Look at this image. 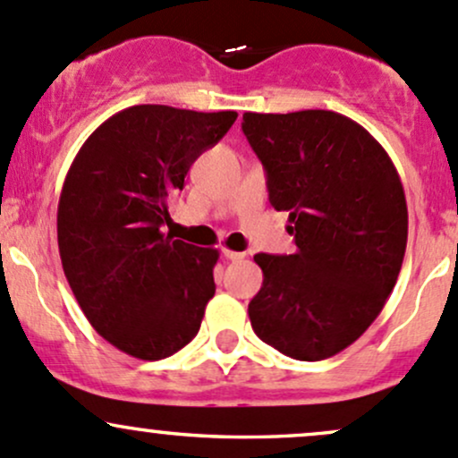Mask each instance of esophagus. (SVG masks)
Returning a JSON list of instances; mask_svg holds the SVG:
<instances>
[{"instance_id": "esophagus-1", "label": "esophagus", "mask_w": 458, "mask_h": 458, "mask_svg": "<svg viewBox=\"0 0 458 458\" xmlns=\"http://www.w3.org/2000/svg\"><path fill=\"white\" fill-rule=\"evenodd\" d=\"M221 254H224L228 261H242V259L245 257L243 252H237V250H228V248H221Z\"/></svg>"}]
</instances>
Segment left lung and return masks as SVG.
Here are the masks:
<instances>
[{
	"mask_svg": "<svg viewBox=\"0 0 458 458\" xmlns=\"http://www.w3.org/2000/svg\"><path fill=\"white\" fill-rule=\"evenodd\" d=\"M242 129L296 243L293 254L254 257L263 285L248 305L252 329L287 358H331L369 329L397 283L408 242L397 168L367 129L327 109L248 112Z\"/></svg>",
	"mask_w": 458,
	"mask_h": 458,
	"instance_id": "1",
	"label": "left lung"
}]
</instances>
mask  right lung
Listing matches in <instances>:
<instances>
[{
    "instance_id": "right-lung-1",
    "label": "right lung",
    "mask_w": 458,
    "mask_h": 458,
    "mask_svg": "<svg viewBox=\"0 0 458 458\" xmlns=\"http://www.w3.org/2000/svg\"><path fill=\"white\" fill-rule=\"evenodd\" d=\"M237 112L133 105L85 140L56 213L61 263L89 325L115 349L162 360L197 335L219 252L162 233L168 197Z\"/></svg>"
}]
</instances>
